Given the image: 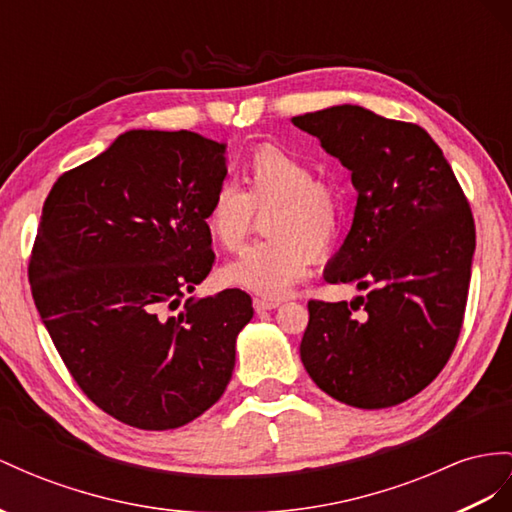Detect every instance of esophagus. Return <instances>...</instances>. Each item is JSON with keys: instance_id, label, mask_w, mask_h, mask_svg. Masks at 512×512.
Segmentation results:
<instances>
[{"instance_id": "34e87169", "label": "esophagus", "mask_w": 512, "mask_h": 512, "mask_svg": "<svg viewBox=\"0 0 512 512\" xmlns=\"http://www.w3.org/2000/svg\"><path fill=\"white\" fill-rule=\"evenodd\" d=\"M253 307H255V311H257V313H264V311H272V309H277V307H279V303H277V300L255 298V300H253Z\"/></svg>"}]
</instances>
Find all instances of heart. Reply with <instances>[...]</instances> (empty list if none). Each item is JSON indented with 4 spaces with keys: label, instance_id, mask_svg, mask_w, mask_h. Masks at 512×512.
Segmentation results:
<instances>
[{
    "label": "heart",
    "instance_id": "b5f03b06",
    "mask_svg": "<svg viewBox=\"0 0 512 512\" xmlns=\"http://www.w3.org/2000/svg\"><path fill=\"white\" fill-rule=\"evenodd\" d=\"M244 190L220 183L205 207V225L227 251H238L251 233L255 209H268L266 233L272 238L251 244L222 270L233 287L266 298H281L305 277L313 255L324 257L339 233V196L316 179L303 157L264 144L248 157Z\"/></svg>",
    "mask_w": 512,
    "mask_h": 512
}]
</instances>
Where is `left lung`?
Here are the masks:
<instances>
[{"label":"left lung","mask_w":512,"mask_h":512,"mask_svg":"<svg viewBox=\"0 0 512 512\" xmlns=\"http://www.w3.org/2000/svg\"><path fill=\"white\" fill-rule=\"evenodd\" d=\"M292 123L350 170L357 190L352 227L324 281L368 292L350 303L309 300L300 359L339 402L396 406L435 381L461 333L476 251L471 209L419 125L350 103Z\"/></svg>","instance_id":"1"}]
</instances>
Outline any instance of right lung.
<instances>
[{"label":"right lung","mask_w":512,"mask_h":512,"mask_svg":"<svg viewBox=\"0 0 512 512\" xmlns=\"http://www.w3.org/2000/svg\"><path fill=\"white\" fill-rule=\"evenodd\" d=\"M225 177V142L131 129L47 196L30 259L34 303L75 383L123 424L186 426L231 381L251 296L225 290L181 305L212 270L205 207Z\"/></svg>","instance_id":"right-lung-1"}]
</instances>
